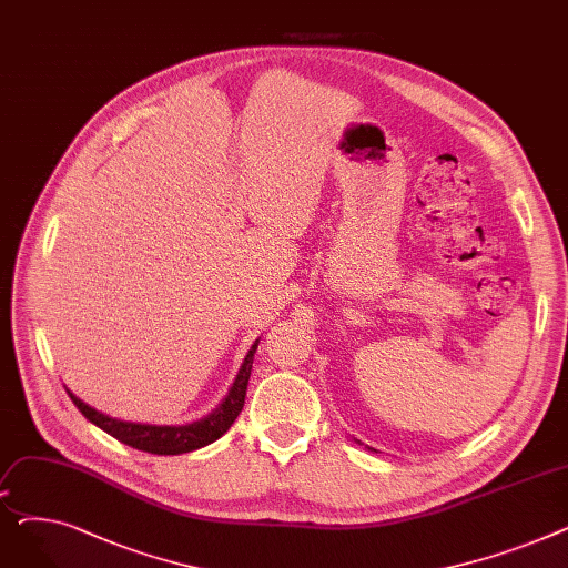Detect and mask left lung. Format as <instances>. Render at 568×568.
Returning a JSON list of instances; mask_svg holds the SVG:
<instances>
[{
    "mask_svg": "<svg viewBox=\"0 0 568 568\" xmlns=\"http://www.w3.org/2000/svg\"><path fill=\"white\" fill-rule=\"evenodd\" d=\"M356 442H359V439H356ZM368 449H371V446H368ZM371 452H375V454H377V449H371Z\"/></svg>",
    "mask_w": 568,
    "mask_h": 568,
    "instance_id": "8db88e82",
    "label": "left lung"
}]
</instances>
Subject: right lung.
<instances>
[{
	"label": "right lung",
	"mask_w": 568,
	"mask_h": 568,
	"mask_svg": "<svg viewBox=\"0 0 568 568\" xmlns=\"http://www.w3.org/2000/svg\"><path fill=\"white\" fill-rule=\"evenodd\" d=\"M260 338L253 343V347L248 349L246 359L239 368L227 396L216 405V409L209 412L204 419L193 422V424H174V426H156V424H140V422H124V419H114V416H108L99 409H94L92 405L82 403L75 394H71L67 389V394L71 396V400L75 403V407L84 414V419L92 422L94 426H99L101 430H105L108 435H112L114 439H119L122 444L133 446L138 452H146V454H156V456H179V454H189L195 449H202V446L216 442L219 437H223L230 426L234 424V419L239 416L246 400V389H248V377H251V368H253V356L257 349Z\"/></svg>",
	"instance_id": "obj_1"
}]
</instances>
